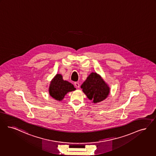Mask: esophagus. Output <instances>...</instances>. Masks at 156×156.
Returning a JSON list of instances; mask_svg holds the SVG:
<instances>
[{
    "instance_id": "obj_1",
    "label": "esophagus",
    "mask_w": 156,
    "mask_h": 156,
    "mask_svg": "<svg viewBox=\"0 0 156 156\" xmlns=\"http://www.w3.org/2000/svg\"><path fill=\"white\" fill-rule=\"evenodd\" d=\"M74 85H75V87H80V83H78V82H75V83H74Z\"/></svg>"
}]
</instances>
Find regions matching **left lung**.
<instances>
[{"label": "left lung", "mask_w": 156, "mask_h": 156, "mask_svg": "<svg viewBox=\"0 0 156 156\" xmlns=\"http://www.w3.org/2000/svg\"><path fill=\"white\" fill-rule=\"evenodd\" d=\"M81 87L87 98L94 103L105 100L110 92V88L105 82L100 75L95 73L88 76Z\"/></svg>", "instance_id": "1"}]
</instances>
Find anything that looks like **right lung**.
<instances>
[{
  "instance_id": "1",
  "label": "right lung",
  "mask_w": 156,
  "mask_h": 156,
  "mask_svg": "<svg viewBox=\"0 0 156 156\" xmlns=\"http://www.w3.org/2000/svg\"><path fill=\"white\" fill-rule=\"evenodd\" d=\"M75 90L72 83L64 81L61 74H57L50 83L49 94L53 98L61 101L68 92Z\"/></svg>"
}]
</instances>
